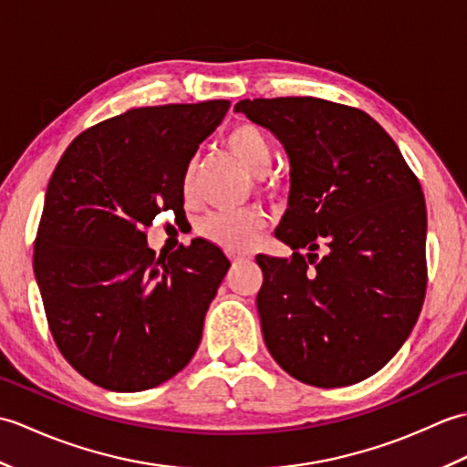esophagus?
Returning <instances> with one entry per match:
<instances>
[{"label":"esophagus","instance_id":"esophagus-1","mask_svg":"<svg viewBox=\"0 0 467 467\" xmlns=\"http://www.w3.org/2000/svg\"><path fill=\"white\" fill-rule=\"evenodd\" d=\"M228 256H231V261H253L251 253H228Z\"/></svg>","mask_w":467,"mask_h":467}]
</instances>
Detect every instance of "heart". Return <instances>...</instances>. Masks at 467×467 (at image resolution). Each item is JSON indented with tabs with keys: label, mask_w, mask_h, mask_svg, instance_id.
<instances>
[{
	"label": "heart",
	"mask_w": 467,
	"mask_h": 467,
	"mask_svg": "<svg viewBox=\"0 0 467 467\" xmlns=\"http://www.w3.org/2000/svg\"><path fill=\"white\" fill-rule=\"evenodd\" d=\"M224 144L236 161H239L253 176H265L271 171L275 161V150L269 140L256 124H236L224 136ZM196 181V166L191 162L182 176V191L192 196ZM265 226V214L256 208L239 213H214L208 214L201 223V233L206 241H211L228 251H243L256 241Z\"/></svg>",
	"instance_id": "1"
}]
</instances>
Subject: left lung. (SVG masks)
Masks as SVG:
<instances>
[{
	"label": "left lung",
	"instance_id": "1",
	"mask_svg": "<svg viewBox=\"0 0 467 467\" xmlns=\"http://www.w3.org/2000/svg\"><path fill=\"white\" fill-rule=\"evenodd\" d=\"M234 110L269 128L291 161L289 208L275 236L295 253L256 256L266 349L306 385L359 383L401 349L423 305L428 218L418 176L359 108L289 96ZM321 240L325 257L314 253Z\"/></svg>",
	"mask_w": 467,
	"mask_h": 467
}]
</instances>
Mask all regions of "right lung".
I'll use <instances>...</instances> for the list:
<instances>
[{
  "mask_svg": "<svg viewBox=\"0 0 467 467\" xmlns=\"http://www.w3.org/2000/svg\"><path fill=\"white\" fill-rule=\"evenodd\" d=\"M228 106L132 108L76 136L49 178L36 281L59 353L104 389H152L198 349L231 261L204 239L156 259L146 228L184 214L186 166Z\"/></svg>",
  "mask_w": 467,
  "mask_h": 467,
  "instance_id": "right-lung-1",
  "label": "right lung"
}]
</instances>
